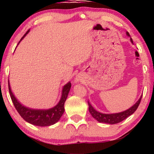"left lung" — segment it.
I'll use <instances>...</instances> for the list:
<instances>
[{"label": "left lung", "instance_id": "obj_1", "mask_svg": "<svg viewBox=\"0 0 154 154\" xmlns=\"http://www.w3.org/2000/svg\"><path fill=\"white\" fill-rule=\"evenodd\" d=\"M126 35L130 36V34L126 32ZM130 41L133 43V41H132V38H130ZM143 96V94H142ZM142 96H140V98L139 100L134 104V105L131 106V107L129 108L127 110L120 112V113H111V114H105V113H102L100 112H98L94 109L93 106L91 105L89 101H88V106H89V111L90 114L92 115V117L96 120L99 122H101V123H106L109 124H118L121 122L122 121L124 120L125 119H126L128 117L131 116L132 113H134V111L137 110L138 106H139V104L140 103V100H141Z\"/></svg>", "mask_w": 154, "mask_h": 154}]
</instances>
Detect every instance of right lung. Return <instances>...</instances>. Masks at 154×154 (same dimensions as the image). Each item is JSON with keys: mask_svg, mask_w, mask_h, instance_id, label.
<instances>
[{"mask_svg": "<svg viewBox=\"0 0 154 154\" xmlns=\"http://www.w3.org/2000/svg\"><path fill=\"white\" fill-rule=\"evenodd\" d=\"M29 31L30 30L27 31L24 36L21 38L20 42L29 32ZM20 42L18 43V44L20 43ZM8 83L10 96H11V100L17 111L26 122L38 126H49L56 124L57 122L59 121L62 114L64 113V103L66 100L68 94H69V92L71 88V82L67 83L64 85L62 88L60 100L59 103L55 106H54L53 108L49 109H34L26 107V106L22 105L17 100V99L15 97L14 94H13L11 90L9 81L8 82Z\"/></svg>", "mask_w": 154, "mask_h": 154, "instance_id": "1", "label": "right lung"}]
</instances>
